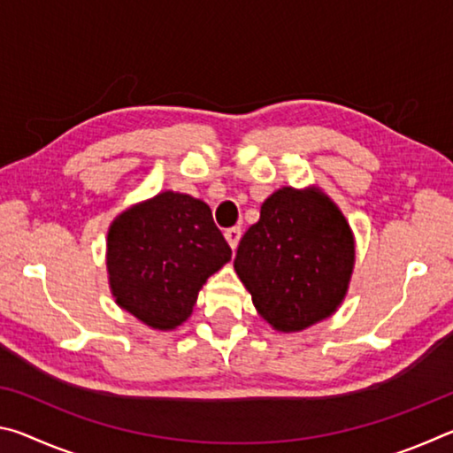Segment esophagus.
Here are the masks:
<instances>
[{
  "label": "esophagus",
  "instance_id": "esophagus-1",
  "mask_svg": "<svg viewBox=\"0 0 453 453\" xmlns=\"http://www.w3.org/2000/svg\"><path fill=\"white\" fill-rule=\"evenodd\" d=\"M224 235L229 243V248L235 250L237 243H240V240H242V227H229V229H226Z\"/></svg>",
  "mask_w": 453,
  "mask_h": 453
}]
</instances>
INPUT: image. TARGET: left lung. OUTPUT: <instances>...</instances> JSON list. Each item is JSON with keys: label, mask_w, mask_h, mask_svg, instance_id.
I'll use <instances>...</instances> for the list:
<instances>
[{"label": "left lung", "mask_w": 453, "mask_h": 453, "mask_svg": "<svg viewBox=\"0 0 453 453\" xmlns=\"http://www.w3.org/2000/svg\"><path fill=\"white\" fill-rule=\"evenodd\" d=\"M354 262V234L332 199L318 188H281L243 234L234 267L267 324L302 332L340 308Z\"/></svg>", "instance_id": "1"}]
</instances>
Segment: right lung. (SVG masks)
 Listing matches in <instances>:
<instances>
[{
  "label": "right lung",
  "mask_w": 453,
  "mask_h": 453,
  "mask_svg": "<svg viewBox=\"0 0 453 453\" xmlns=\"http://www.w3.org/2000/svg\"><path fill=\"white\" fill-rule=\"evenodd\" d=\"M232 259L202 199L162 191L111 221L107 273L119 308L153 329L186 321L199 289Z\"/></svg>",
  "instance_id": "right-lung-1"
}]
</instances>
